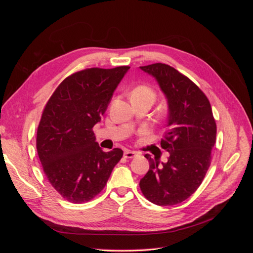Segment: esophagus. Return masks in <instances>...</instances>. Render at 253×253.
I'll use <instances>...</instances> for the list:
<instances>
[{
	"label": "esophagus",
	"mask_w": 253,
	"mask_h": 253,
	"mask_svg": "<svg viewBox=\"0 0 253 253\" xmlns=\"http://www.w3.org/2000/svg\"><path fill=\"white\" fill-rule=\"evenodd\" d=\"M124 156H125L126 158H134V157L137 156V153L134 152V151H126Z\"/></svg>",
	"instance_id": "esophagus-1"
}]
</instances>
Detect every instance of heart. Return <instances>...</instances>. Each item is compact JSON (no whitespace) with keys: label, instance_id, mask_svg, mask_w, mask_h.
<instances>
[{"label":"heart","instance_id":"1","mask_svg":"<svg viewBox=\"0 0 253 253\" xmlns=\"http://www.w3.org/2000/svg\"><path fill=\"white\" fill-rule=\"evenodd\" d=\"M131 98H151L154 100L155 94L152 88H150L147 85H140L137 86L135 89H133Z\"/></svg>","mask_w":253,"mask_h":253}]
</instances>
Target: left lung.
<instances>
[{
  "mask_svg": "<svg viewBox=\"0 0 253 253\" xmlns=\"http://www.w3.org/2000/svg\"><path fill=\"white\" fill-rule=\"evenodd\" d=\"M154 78L168 102L167 132L160 145L169 152L167 163L149 159L150 169L139 186L145 198L158 206H173L192 195L211 163L216 125L208 98L186 76L170 65L140 66Z\"/></svg>",
  "mask_w": 253,
  "mask_h": 253,
  "instance_id": "1",
  "label": "left lung"
}]
</instances>
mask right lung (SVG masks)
Masks as SVG:
<instances>
[{
  "label": "right lung",
  "instance_id": "right-lung-1",
  "mask_svg": "<svg viewBox=\"0 0 253 253\" xmlns=\"http://www.w3.org/2000/svg\"><path fill=\"white\" fill-rule=\"evenodd\" d=\"M128 66L87 68L61 82L37 132V151L50 185L65 200L88 202L101 192L124 152H103L94 126L100 122Z\"/></svg>",
  "mask_w": 253,
  "mask_h": 253
}]
</instances>
